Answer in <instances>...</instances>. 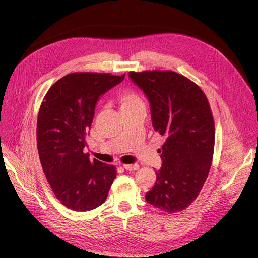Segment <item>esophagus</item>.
Returning <instances> with one entry per match:
<instances>
[{
  "mask_svg": "<svg viewBox=\"0 0 258 258\" xmlns=\"http://www.w3.org/2000/svg\"><path fill=\"white\" fill-rule=\"evenodd\" d=\"M124 169L126 170H137L139 168V164L138 163H133V164H124L123 165Z\"/></svg>",
  "mask_w": 258,
  "mask_h": 258,
  "instance_id": "obj_1",
  "label": "esophagus"
}]
</instances>
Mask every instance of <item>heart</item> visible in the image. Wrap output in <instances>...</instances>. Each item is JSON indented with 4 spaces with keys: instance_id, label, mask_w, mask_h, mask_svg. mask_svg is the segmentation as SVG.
<instances>
[{
    "instance_id": "obj_1",
    "label": "heart",
    "mask_w": 258,
    "mask_h": 258,
    "mask_svg": "<svg viewBox=\"0 0 258 258\" xmlns=\"http://www.w3.org/2000/svg\"><path fill=\"white\" fill-rule=\"evenodd\" d=\"M117 101L121 111L136 108H145V102L140 95L135 92H123L118 95Z\"/></svg>"
}]
</instances>
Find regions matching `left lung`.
Listing matches in <instances>:
<instances>
[{
  "instance_id": "obj_1",
  "label": "left lung",
  "mask_w": 258,
  "mask_h": 258,
  "mask_svg": "<svg viewBox=\"0 0 258 258\" xmlns=\"http://www.w3.org/2000/svg\"><path fill=\"white\" fill-rule=\"evenodd\" d=\"M150 103L152 125L165 137L162 165L146 201L168 213L188 207L207 178L214 149V122L206 96L173 71L128 72Z\"/></svg>"
}]
</instances>
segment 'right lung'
Returning a JSON list of instances; mask_svg holds the SVG:
<instances>
[{"label": "right lung", "mask_w": 258, "mask_h": 258, "mask_svg": "<svg viewBox=\"0 0 258 258\" xmlns=\"http://www.w3.org/2000/svg\"><path fill=\"white\" fill-rule=\"evenodd\" d=\"M124 77L70 73L51 87L41 105L36 126L40 160L55 196L69 209L88 211L103 204L116 177L113 165L91 160L84 148L97 102Z\"/></svg>", "instance_id": "1"}]
</instances>
